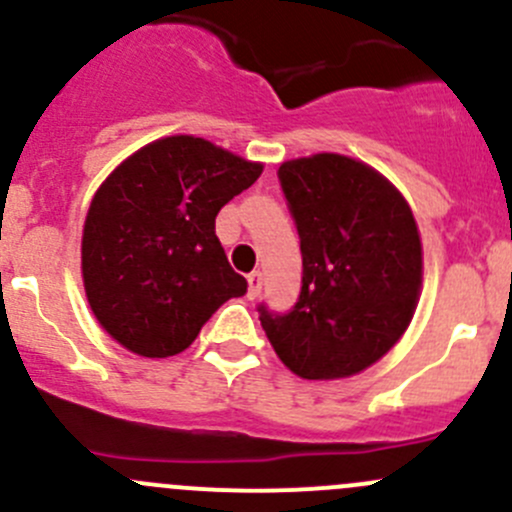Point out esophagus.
<instances>
[{
	"label": "esophagus",
	"instance_id": "esophagus-1",
	"mask_svg": "<svg viewBox=\"0 0 512 512\" xmlns=\"http://www.w3.org/2000/svg\"><path fill=\"white\" fill-rule=\"evenodd\" d=\"M247 285H250V289H247V294H250L252 299H255V297H260V292H262V285H265V275H262L260 270L250 272V275H247Z\"/></svg>",
	"mask_w": 512,
	"mask_h": 512
}]
</instances>
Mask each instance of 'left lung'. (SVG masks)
I'll return each instance as SVG.
<instances>
[{
	"label": "left lung",
	"mask_w": 512,
	"mask_h": 512,
	"mask_svg": "<svg viewBox=\"0 0 512 512\" xmlns=\"http://www.w3.org/2000/svg\"><path fill=\"white\" fill-rule=\"evenodd\" d=\"M302 250V289L287 312L262 302V329L302 379H344L389 352L414 317L421 237L399 190L337 153L277 170Z\"/></svg>",
	"instance_id": "1"
}]
</instances>
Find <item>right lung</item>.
<instances>
[{"instance_id":"add662e5","label":"right lung","mask_w":512,"mask_h":512,"mask_svg":"<svg viewBox=\"0 0 512 512\" xmlns=\"http://www.w3.org/2000/svg\"><path fill=\"white\" fill-rule=\"evenodd\" d=\"M260 173V163L203 138L170 136L108 175L86 215L81 270L91 309L118 344L151 359L180 354L220 304L247 292L215 218Z\"/></svg>"}]
</instances>
